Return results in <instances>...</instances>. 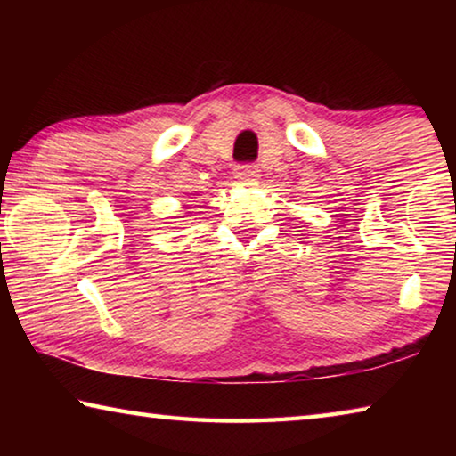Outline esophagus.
<instances>
[{
  "mask_svg": "<svg viewBox=\"0 0 456 456\" xmlns=\"http://www.w3.org/2000/svg\"><path fill=\"white\" fill-rule=\"evenodd\" d=\"M233 175H235V179H239V181H256L259 176V167L253 165V163L237 165L233 168Z\"/></svg>",
  "mask_w": 456,
  "mask_h": 456,
  "instance_id": "34e87169",
  "label": "esophagus"
}]
</instances>
